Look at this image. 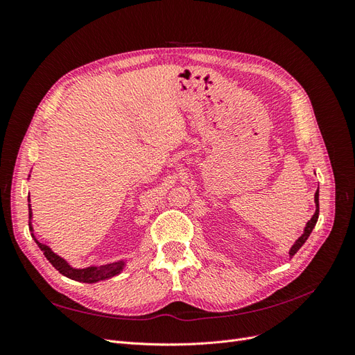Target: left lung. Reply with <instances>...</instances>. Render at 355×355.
I'll return each instance as SVG.
<instances>
[{
	"label": "left lung",
	"mask_w": 355,
	"mask_h": 355,
	"mask_svg": "<svg viewBox=\"0 0 355 355\" xmlns=\"http://www.w3.org/2000/svg\"><path fill=\"white\" fill-rule=\"evenodd\" d=\"M314 201H315V213L313 214V218H311V220H308V222H306V225H305V230H304V234L300 235V237H299V239L295 241V244L292 245V249L288 250L290 257H293V256H295V253L300 249V247L304 245V243L308 240L309 234L313 232V230H314V227H315V223H317V220H318V211H320V207H318V189H317L315 196H314Z\"/></svg>",
	"instance_id": "8db88e82"
}]
</instances>
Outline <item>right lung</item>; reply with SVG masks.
I'll return each mask as SVG.
<instances>
[{
  "mask_svg": "<svg viewBox=\"0 0 355 355\" xmlns=\"http://www.w3.org/2000/svg\"><path fill=\"white\" fill-rule=\"evenodd\" d=\"M29 200V198H28ZM29 219H32V210H31V204H29ZM29 230L32 231V239L35 240V243L38 244V247L41 249V252L44 253V256L49 259V262L56 268V270L71 280L75 282H81V283H98L102 280H106V278H111L114 275H118L125 266L124 261H118L114 263H106V265H101V266H87V268H73L71 266L63 257H60L59 254H56L53 252L49 245L40 243L35 235H34V228H32V223L29 222Z\"/></svg>",
  "mask_w": 355,
  "mask_h": 355,
  "instance_id": "add662e5",
  "label": "right lung"
}]
</instances>
